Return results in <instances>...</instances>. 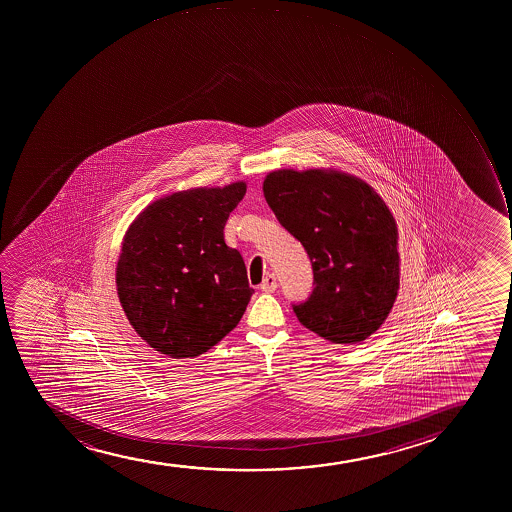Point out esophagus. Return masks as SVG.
<instances>
[{
  "label": "esophagus",
  "mask_w": 512,
  "mask_h": 512,
  "mask_svg": "<svg viewBox=\"0 0 512 512\" xmlns=\"http://www.w3.org/2000/svg\"><path fill=\"white\" fill-rule=\"evenodd\" d=\"M260 289H262V291H265V293H272V291H276V274H267V276L264 277V281H262V284H260Z\"/></svg>",
  "instance_id": "esophagus-1"
}]
</instances>
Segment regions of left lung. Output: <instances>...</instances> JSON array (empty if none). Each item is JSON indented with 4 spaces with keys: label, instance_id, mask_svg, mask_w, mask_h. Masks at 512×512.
Instances as JSON below:
<instances>
[{
    "label": "left lung",
    "instance_id": "1",
    "mask_svg": "<svg viewBox=\"0 0 512 512\" xmlns=\"http://www.w3.org/2000/svg\"><path fill=\"white\" fill-rule=\"evenodd\" d=\"M265 201L311 260L315 288L293 310L308 330L354 345L390 315L400 289L398 228L385 201L339 170L267 173Z\"/></svg>",
    "mask_w": 512,
    "mask_h": 512
}]
</instances>
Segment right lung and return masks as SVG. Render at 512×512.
Masks as SVG:
<instances>
[{
	"label": "right lung",
	"mask_w": 512,
	"mask_h": 512,
	"mask_svg": "<svg viewBox=\"0 0 512 512\" xmlns=\"http://www.w3.org/2000/svg\"><path fill=\"white\" fill-rule=\"evenodd\" d=\"M245 192L242 180L173 192L127 228L117 294L136 334L160 354L201 356L242 320L253 289L223 230Z\"/></svg>",
	"instance_id": "add662e5"
}]
</instances>
